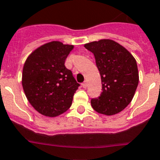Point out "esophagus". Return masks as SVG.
<instances>
[{
    "instance_id": "esophagus-1",
    "label": "esophagus",
    "mask_w": 160,
    "mask_h": 160,
    "mask_svg": "<svg viewBox=\"0 0 160 160\" xmlns=\"http://www.w3.org/2000/svg\"><path fill=\"white\" fill-rule=\"evenodd\" d=\"M88 82H87V81H85L84 82L82 83L83 88H88Z\"/></svg>"
}]
</instances>
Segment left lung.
<instances>
[{
    "label": "left lung",
    "instance_id": "8db88e82",
    "mask_svg": "<svg viewBox=\"0 0 160 160\" xmlns=\"http://www.w3.org/2000/svg\"><path fill=\"white\" fill-rule=\"evenodd\" d=\"M84 47L94 54L102 83L101 96L91 101L92 108L105 115L119 113L130 104L139 82L135 58L110 39L89 42Z\"/></svg>",
    "mask_w": 160,
    "mask_h": 160
}]
</instances>
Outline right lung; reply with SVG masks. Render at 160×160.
Returning a JSON list of instances; mask_svg holds the SVG:
<instances>
[{
	"mask_svg": "<svg viewBox=\"0 0 160 160\" xmlns=\"http://www.w3.org/2000/svg\"><path fill=\"white\" fill-rule=\"evenodd\" d=\"M73 47L52 41L34 50L25 61L22 73L25 96L42 115L56 117L72 105L79 84L64 62Z\"/></svg>",
	"mask_w": 160,
	"mask_h": 160,
	"instance_id": "add662e5",
	"label": "right lung"
}]
</instances>
